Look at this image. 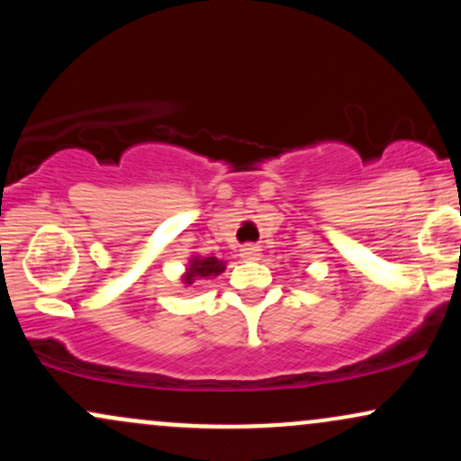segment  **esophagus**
Returning a JSON list of instances; mask_svg holds the SVG:
<instances>
[{"instance_id": "esophagus-1", "label": "esophagus", "mask_w": 461, "mask_h": 461, "mask_svg": "<svg viewBox=\"0 0 461 461\" xmlns=\"http://www.w3.org/2000/svg\"><path fill=\"white\" fill-rule=\"evenodd\" d=\"M240 258L242 260H258V258H260V247L245 245L240 249Z\"/></svg>"}]
</instances>
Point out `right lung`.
I'll return each instance as SVG.
<instances>
[{"instance_id": "1", "label": "right lung", "mask_w": 461, "mask_h": 461, "mask_svg": "<svg viewBox=\"0 0 461 461\" xmlns=\"http://www.w3.org/2000/svg\"><path fill=\"white\" fill-rule=\"evenodd\" d=\"M225 271V264L216 258H193L190 260V268L184 277V282L193 284L197 277H214V275L223 273Z\"/></svg>"}]
</instances>
